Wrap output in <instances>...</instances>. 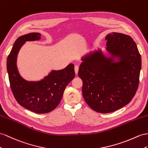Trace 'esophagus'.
<instances>
[{"label": "esophagus", "instance_id": "34e87169", "mask_svg": "<svg viewBox=\"0 0 148 148\" xmlns=\"http://www.w3.org/2000/svg\"><path fill=\"white\" fill-rule=\"evenodd\" d=\"M74 69H75V73L76 74H78V71H79V66H75Z\"/></svg>", "mask_w": 148, "mask_h": 148}]
</instances>
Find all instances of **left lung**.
<instances>
[{
  "label": "left lung",
  "instance_id": "8db88e82",
  "mask_svg": "<svg viewBox=\"0 0 148 148\" xmlns=\"http://www.w3.org/2000/svg\"><path fill=\"white\" fill-rule=\"evenodd\" d=\"M105 39L112 58L94 51L83 57L78 72L86 103L100 113L114 112L130 103L137 91L141 68V55L130 36L112 32ZM114 56L120 61L113 62Z\"/></svg>",
  "mask_w": 148,
  "mask_h": 148
}]
</instances>
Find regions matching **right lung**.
<instances>
[{"label": "right lung", "instance_id": "right-lung-1", "mask_svg": "<svg viewBox=\"0 0 148 148\" xmlns=\"http://www.w3.org/2000/svg\"><path fill=\"white\" fill-rule=\"evenodd\" d=\"M40 33H30L18 37L7 60L10 86L17 103L34 112L47 113L54 110L61 100L64 90L75 76L74 66L70 64L64 69L52 71L42 80L27 81L18 74L17 56L25 41L40 39Z\"/></svg>", "mask_w": 148, "mask_h": 148}]
</instances>
